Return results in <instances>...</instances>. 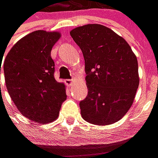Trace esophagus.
I'll use <instances>...</instances> for the list:
<instances>
[{"label": "esophagus", "instance_id": "obj_1", "mask_svg": "<svg viewBox=\"0 0 158 158\" xmlns=\"http://www.w3.org/2000/svg\"><path fill=\"white\" fill-rule=\"evenodd\" d=\"M65 83H66V85H68L69 86H72L73 85V83H74V79H66L65 80Z\"/></svg>", "mask_w": 158, "mask_h": 158}]
</instances>
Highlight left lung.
<instances>
[{
	"instance_id": "left-lung-1",
	"label": "left lung",
	"mask_w": 158,
	"mask_h": 158,
	"mask_svg": "<svg viewBox=\"0 0 158 158\" xmlns=\"http://www.w3.org/2000/svg\"><path fill=\"white\" fill-rule=\"evenodd\" d=\"M82 51L88 95L79 102L84 120L106 126L129 110L138 89L136 57L123 37L100 24H88L70 31Z\"/></svg>"
}]
</instances>
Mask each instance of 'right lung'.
I'll list each match as a JSON object with an SVG mask.
<instances>
[{
    "mask_svg": "<svg viewBox=\"0 0 158 158\" xmlns=\"http://www.w3.org/2000/svg\"><path fill=\"white\" fill-rule=\"evenodd\" d=\"M59 37L58 32L33 31L12 47L4 62L5 81L11 100L24 116L38 123L56 120L67 98L65 85L54 78L51 57Z\"/></svg>",
    "mask_w": 158,
    "mask_h": 158,
    "instance_id": "1",
    "label": "right lung"
}]
</instances>
